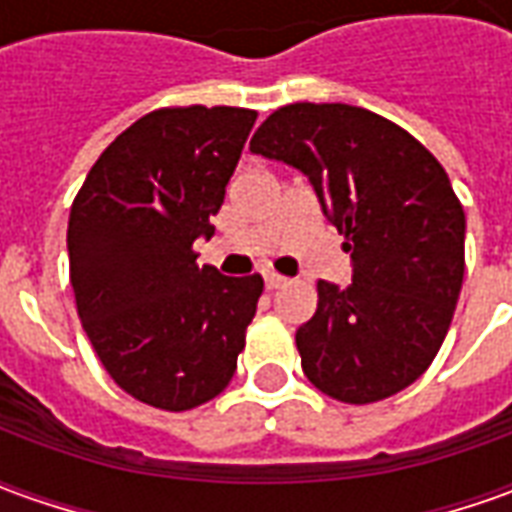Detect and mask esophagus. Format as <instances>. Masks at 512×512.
<instances>
[{
	"instance_id": "esophagus-1",
	"label": "esophagus",
	"mask_w": 512,
	"mask_h": 512,
	"mask_svg": "<svg viewBox=\"0 0 512 512\" xmlns=\"http://www.w3.org/2000/svg\"><path fill=\"white\" fill-rule=\"evenodd\" d=\"M285 285V277H279V274H266V288L268 290H277Z\"/></svg>"
}]
</instances>
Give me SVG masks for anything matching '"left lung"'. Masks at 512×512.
Segmentation results:
<instances>
[{"label": "left lung", "mask_w": 512, "mask_h": 512, "mask_svg": "<svg viewBox=\"0 0 512 512\" xmlns=\"http://www.w3.org/2000/svg\"><path fill=\"white\" fill-rule=\"evenodd\" d=\"M249 150L299 169L351 252V285L321 279L318 310L296 332L304 376L356 406L414 384L463 282L466 216L444 167L408 131L348 104L282 106Z\"/></svg>", "instance_id": "8db88e82"}]
</instances>
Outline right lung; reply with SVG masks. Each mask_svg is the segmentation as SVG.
Wrapping results in <instances>:
<instances>
[{
	"mask_svg": "<svg viewBox=\"0 0 512 512\" xmlns=\"http://www.w3.org/2000/svg\"><path fill=\"white\" fill-rule=\"evenodd\" d=\"M257 112L158 109L95 161L68 222L71 285L95 354L147 406L186 411L230 384L260 274L197 266Z\"/></svg>",
	"mask_w": 512,
	"mask_h": 512,
	"instance_id": "add662e5",
	"label": "right lung"
}]
</instances>
